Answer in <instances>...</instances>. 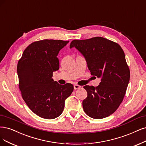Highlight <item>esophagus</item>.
<instances>
[{
  "label": "esophagus",
  "instance_id": "1",
  "mask_svg": "<svg viewBox=\"0 0 146 146\" xmlns=\"http://www.w3.org/2000/svg\"><path fill=\"white\" fill-rule=\"evenodd\" d=\"M80 88H81V86H79V85H78V84H75L74 86V89H80Z\"/></svg>",
  "mask_w": 146,
  "mask_h": 146
}]
</instances>
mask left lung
I'll return each instance as SVG.
<instances>
[{
  "instance_id": "left-lung-1",
  "label": "left lung",
  "mask_w": 146,
  "mask_h": 146,
  "mask_svg": "<svg viewBox=\"0 0 146 146\" xmlns=\"http://www.w3.org/2000/svg\"><path fill=\"white\" fill-rule=\"evenodd\" d=\"M75 48L86 59L90 74L101 79L99 85L84 86L88 97L83 101L84 112L94 119L112 114L121 103L130 80L125 54L119 45L103 37L74 40Z\"/></svg>"
}]
</instances>
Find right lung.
Returning a JSON list of instances; mask_svg holds the SVG:
<instances>
[{"mask_svg": "<svg viewBox=\"0 0 146 146\" xmlns=\"http://www.w3.org/2000/svg\"><path fill=\"white\" fill-rule=\"evenodd\" d=\"M69 41L43 40L33 42L25 49L17 64L19 89L29 108L44 119H54L63 111L64 101L74 86L54 82V72L59 69L57 57Z\"/></svg>", "mask_w": 146, "mask_h": 146, "instance_id": "obj_1", "label": "right lung"}]
</instances>
